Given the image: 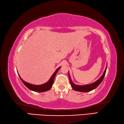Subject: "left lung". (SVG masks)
<instances>
[{
    "label": "left lung",
    "instance_id": "8db88e82",
    "mask_svg": "<svg viewBox=\"0 0 124 124\" xmlns=\"http://www.w3.org/2000/svg\"><path fill=\"white\" fill-rule=\"evenodd\" d=\"M106 69H107V67H106V68L104 72H103L102 75L101 76V77L99 78L97 81H96L93 83V84L84 85H77L74 84V83L72 82L71 78H70V74L69 73V74H68L69 78V80H70V85H71L72 88H73L74 90H75V91H76L81 92H88L91 91H92V90H93L94 89H95L96 88L101 84V82H102V81L103 80V78H104V77H105L106 71Z\"/></svg>",
    "mask_w": 124,
    "mask_h": 124
}]
</instances>
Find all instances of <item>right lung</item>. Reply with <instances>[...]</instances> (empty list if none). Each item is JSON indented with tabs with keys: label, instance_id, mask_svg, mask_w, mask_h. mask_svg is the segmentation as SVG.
<instances>
[{
	"label": "right lung",
	"instance_id": "right-lung-1",
	"mask_svg": "<svg viewBox=\"0 0 124 124\" xmlns=\"http://www.w3.org/2000/svg\"><path fill=\"white\" fill-rule=\"evenodd\" d=\"M60 68H61V67H58V68L56 70L55 73L53 74L52 76H51V77L50 78V80H49L48 82L45 83L44 84L40 85H35L29 84V83L24 81L21 78V76H19V74H18L19 77L20 78V79L21 80L22 82H23L24 84V85H25L27 88H28L29 89H30L32 91H35L37 92H44L49 91V90L52 87V85L54 84V80L55 76L56 75V73H57V71H58V70H59Z\"/></svg>",
	"mask_w": 124,
	"mask_h": 124
}]
</instances>
